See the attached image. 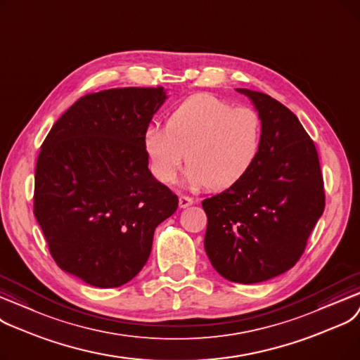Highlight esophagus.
Masks as SVG:
<instances>
[{"label": "esophagus", "mask_w": 360, "mask_h": 360, "mask_svg": "<svg viewBox=\"0 0 360 360\" xmlns=\"http://www.w3.org/2000/svg\"><path fill=\"white\" fill-rule=\"evenodd\" d=\"M195 203V200L192 199V198H189V196H180L179 198V207L180 208H187V207H191V205H193Z\"/></svg>", "instance_id": "esophagus-1"}]
</instances>
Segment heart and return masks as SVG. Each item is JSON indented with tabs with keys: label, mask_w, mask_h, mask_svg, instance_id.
Wrapping results in <instances>:
<instances>
[{
	"label": "heart",
	"mask_w": 360,
	"mask_h": 360,
	"mask_svg": "<svg viewBox=\"0 0 360 360\" xmlns=\"http://www.w3.org/2000/svg\"><path fill=\"white\" fill-rule=\"evenodd\" d=\"M262 139V120L253 108L196 94L167 115L165 127L149 124L142 146L152 174L161 183H173L187 160V184L226 191L258 161Z\"/></svg>",
	"instance_id": "1"
}]
</instances>
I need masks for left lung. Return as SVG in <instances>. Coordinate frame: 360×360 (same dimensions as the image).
Listing matches in <instances>:
<instances>
[{
  "instance_id": "obj_1",
  "label": "left lung",
  "mask_w": 360,
  "mask_h": 360,
  "mask_svg": "<svg viewBox=\"0 0 360 360\" xmlns=\"http://www.w3.org/2000/svg\"><path fill=\"white\" fill-rule=\"evenodd\" d=\"M237 91L261 115L262 149L240 181L202 202L205 250L219 276L253 284L296 265L323 212L325 192L316 148L297 117L266 94Z\"/></svg>"
}]
</instances>
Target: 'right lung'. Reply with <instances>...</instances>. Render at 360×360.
Segmentation results:
<instances>
[{
  "label": "right lung",
  "instance_id": "add662e5",
  "mask_svg": "<svg viewBox=\"0 0 360 360\" xmlns=\"http://www.w3.org/2000/svg\"><path fill=\"white\" fill-rule=\"evenodd\" d=\"M165 98L162 86L88 94L41 146L33 214L56 264L89 285L114 288L138 276L153 231L179 207L142 146Z\"/></svg>",
  "mask_w": 360,
  "mask_h": 360
}]
</instances>
